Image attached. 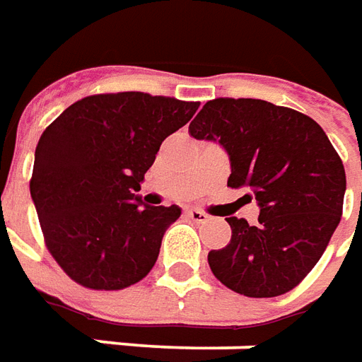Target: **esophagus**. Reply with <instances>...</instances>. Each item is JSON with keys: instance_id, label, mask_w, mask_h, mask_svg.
Instances as JSON below:
<instances>
[{"instance_id": "1", "label": "esophagus", "mask_w": 362, "mask_h": 362, "mask_svg": "<svg viewBox=\"0 0 362 362\" xmlns=\"http://www.w3.org/2000/svg\"><path fill=\"white\" fill-rule=\"evenodd\" d=\"M187 216L191 218L193 222H199V224H201V222H206V220H209V214H206V212H202V210H199V209L187 210Z\"/></svg>"}]
</instances>
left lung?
<instances>
[{
    "label": "left lung",
    "instance_id": "obj_1",
    "mask_svg": "<svg viewBox=\"0 0 362 362\" xmlns=\"http://www.w3.org/2000/svg\"><path fill=\"white\" fill-rule=\"evenodd\" d=\"M197 140H216L230 156L228 187L250 191L259 222L226 218L232 240L209 253L230 291L273 298L298 286L324 255L343 214L345 168L308 115L261 101L218 97L189 124Z\"/></svg>",
    "mask_w": 362,
    "mask_h": 362
}]
</instances>
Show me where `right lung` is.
<instances>
[{
	"mask_svg": "<svg viewBox=\"0 0 362 362\" xmlns=\"http://www.w3.org/2000/svg\"><path fill=\"white\" fill-rule=\"evenodd\" d=\"M199 105L142 91L89 95L46 127L30 197L46 247L71 281L120 291L152 271L181 209L142 206L134 193L161 142Z\"/></svg>",
	"mask_w": 362,
	"mask_h": 362,
	"instance_id": "obj_1",
	"label": "right lung"
}]
</instances>
